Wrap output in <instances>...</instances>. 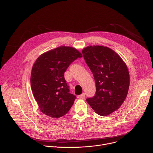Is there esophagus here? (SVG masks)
Returning <instances> with one entry per match:
<instances>
[{
	"label": "esophagus",
	"instance_id": "34e87169",
	"mask_svg": "<svg viewBox=\"0 0 153 153\" xmlns=\"http://www.w3.org/2000/svg\"><path fill=\"white\" fill-rule=\"evenodd\" d=\"M85 97V93H82V94L80 95V98L81 99H84Z\"/></svg>",
	"mask_w": 153,
	"mask_h": 153
}]
</instances>
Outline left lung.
Wrapping results in <instances>:
<instances>
[{"instance_id":"obj_1","label":"left lung","mask_w":153,"mask_h":153,"mask_svg":"<svg viewBox=\"0 0 153 153\" xmlns=\"http://www.w3.org/2000/svg\"><path fill=\"white\" fill-rule=\"evenodd\" d=\"M86 64L94 75L96 93L86 102L95 113L110 114L123 104L129 87V74L125 62L112 49L102 45L82 50Z\"/></svg>"}]
</instances>
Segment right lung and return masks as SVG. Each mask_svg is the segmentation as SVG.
Masks as SVG:
<instances>
[{"label":"right lung","mask_w":153,"mask_h":153,"mask_svg":"<svg viewBox=\"0 0 153 153\" xmlns=\"http://www.w3.org/2000/svg\"><path fill=\"white\" fill-rule=\"evenodd\" d=\"M82 53L77 49L60 46L40 55L31 73V87L40 111L53 118L66 114L76 97L69 93L64 73Z\"/></svg>","instance_id":"add662e5"}]
</instances>
